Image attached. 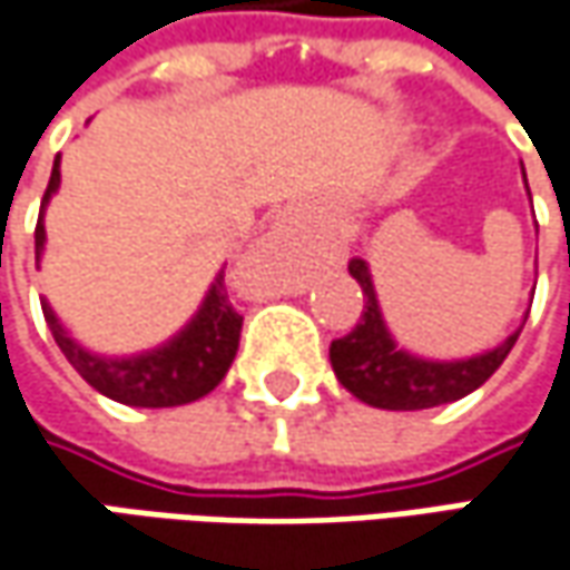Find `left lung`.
<instances>
[{"instance_id": "1", "label": "left lung", "mask_w": 570, "mask_h": 570, "mask_svg": "<svg viewBox=\"0 0 570 570\" xmlns=\"http://www.w3.org/2000/svg\"><path fill=\"white\" fill-rule=\"evenodd\" d=\"M523 180H527V174H523ZM348 275L362 285L364 311L355 330L330 345V364H333L342 386L374 409L415 412V409H434V405L470 396L472 390H479L501 367L508 352L514 348L523 323L530 317V307H527L514 333L489 352H479L470 358H450V362L422 358L393 340V333L383 320L377 292H374L371 266L364 256H352Z\"/></svg>"}]
</instances>
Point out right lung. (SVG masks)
<instances>
[{
	"mask_svg": "<svg viewBox=\"0 0 570 570\" xmlns=\"http://www.w3.org/2000/svg\"><path fill=\"white\" fill-rule=\"evenodd\" d=\"M59 189V155L53 161V174L40 203V218L33 230V253H37V269L43 259V244H47V228H43V212L50 206L53 193ZM47 326L53 333L56 345L62 355L76 367L85 381L91 383L107 400H117L122 405L136 409H167V405H187L203 400L218 383L225 381L230 362L240 345V326L244 317L234 311L225 288V266L212 278L206 297L199 311L174 333L170 340L136 352V355H100L85 348L81 342L69 336L62 320L56 317L50 301H40Z\"/></svg>",
	"mask_w": 570,
	"mask_h": 570,
	"instance_id": "right-lung-1",
	"label": "right lung"
}]
</instances>
